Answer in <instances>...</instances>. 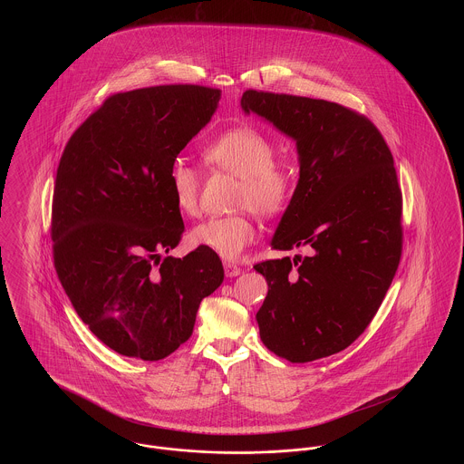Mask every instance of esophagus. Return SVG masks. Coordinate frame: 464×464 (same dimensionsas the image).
<instances>
[{"instance_id":"34e87169","label":"esophagus","mask_w":464,"mask_h":464,"mask_svg":"<svg viewBox=\"0 0 464 464\" xmlns=\"http://www.w3.org/2000/svg\"><path fill=\"white\" fill-rule=\"evenodd\" d=\"M224 273L227 278H233V276H238L242 273V269L237 265H231V263H224Z\"/></svg>"}]
</instances>
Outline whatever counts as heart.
<instances>
[{"instance_id":"heart-1","label":"heart","mask_w":464,"mask_h":464,"mask_svg":"<svg viewBox=\"0 0 464 464\" xmlns=\"http://www.w3.org/2000/svg\"><path fill=\"white\" fill-rule=\"evenodd\" d=\"M273 156L271 140L250 127L229 129L203 150L210 167L240 179L237 207L252 208L266 218L280 214L292 191L290 170L284 163L273 161ZM170 188L177 208L186 216H195L198 212V170L179 158L170 167ZM254 238L256 226L246 214L208 218L189 231L193 246L207 248L229 261L238 259Z\"/></svg>"}]
</instances>
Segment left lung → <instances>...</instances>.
Listing matches in <instances>:
<instances>
[{
  "instance_id": "8db88e82",
  "label": "left lung",
  "mask_w": 464,
  "mask_h": 464,
  "mask_svg": "<svg viewBox=\"0 0 464 464\" xmlns=\"http://www.w3.org/2000/svg\"><path fill=\"white\" fill-rule=\"evenodd\" d=\"M240 106L295 142L299 179L271 246L308 252L254 266L267 282L261 341L292 363L339 353L367 329L397 273L393 156L367 118L335 102L246 90Z\"/></svg>"
}]
</instances>
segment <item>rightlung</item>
<instances>
[{
	"label": "right lung",
	"mask_w": 464,
	"mask_h": 464,
	"mask_svg": "<svg viewBox=\"0 0 464 464\" xmlns=\"http://www.w3.org/2000/svg\"><path fill=\"white\" fill-rule=\"evenodd\" d=\"M221 90L163 85L110 97L71 135L52 208L53 261L78 316L108 348L155 362L186 343L224 280L216 252L161 256L184 231L170 167Z\"/></svg>",
	"instance_id": "right-lung-1"
}]
</instances>
